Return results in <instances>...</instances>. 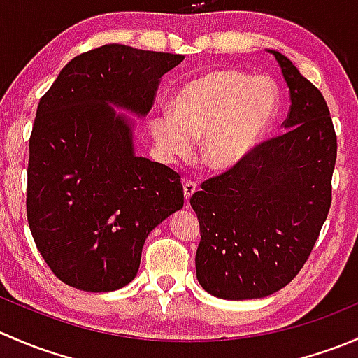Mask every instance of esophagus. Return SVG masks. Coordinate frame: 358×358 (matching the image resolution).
<instances>
[{
  "label": "esophagus",
  "mask_w": 358,
  "mask_h": 358,
  "mask_svg": "<svg viewBox=\"0 0 358 358\" xmlns=\"http://www.w3.org/2000/svg\"><path fill=\"white\" fill-rule=\"evenodd\" d=\"M196 190H197L196 182H190V180L183 182V196H185V201H190V197L196 194Z\"/></svg>",
  "instance_id": "obj_1"
}]
</instances>
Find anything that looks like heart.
Returning <instances> with one entry per match:
<instances>
[{
  "mask_svg": "<svg viewBox=\"0 0 358 358\" xmlns=\"http://www.w3.org/2000/svg\"><path fill=\"white\" fill-rule=\"evenodd\" d=\"M279 95L266 78L213 69L190 79L173 100V115H154V140L169 161L187 159L201 140V159L227 171L251 152L275 115Z\"/></svg>",
  "mask_w": 358,
  "mask_h": 358,
  "instance_id": "b5f03b06",
  "label": "heart"
}]
</instances>
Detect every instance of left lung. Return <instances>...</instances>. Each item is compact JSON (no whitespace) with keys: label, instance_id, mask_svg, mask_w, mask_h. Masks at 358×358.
I'll return each mask as SVG.
<instances>
[{"label":"left lung","instance_id":"left-lung-1","mask_svg":"<svg viewBox=\"0 0 358 358\" xmlns=\"http://www.w3.org/2000/svg\"><path fill=\"white\" fill-rule=\"evenodd\" d=\"M268 52L289 88L284 133L190 197L201 227L197 280L222 299L265 298L287 286L331 208L338 142L327 103L287 57Z\"/></svg>","mask_w":358,"mask_h":358}]
</instances>
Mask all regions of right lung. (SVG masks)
Returning <instances> with one entry per match:
<instances>
[{
    "label": "right lung",
    "instance_id": "right-lung-1",
    "mask_svg": "<svg viewBox=\"0 0 358 358\" xmlns=\"http://www.w3.org/2000/svg\"><path fill=\"white\" fill-rule=\"evenodd\" d=\"M182 55L103 45L74 57L39 100L29 140L27 222L46 265L88 292L136 277L149 234L183 208L180 175L138 157L133 121Z\"/></svg>",
    "mask_w": 358,
    "mask_h": 358
}]
</instances>
